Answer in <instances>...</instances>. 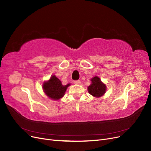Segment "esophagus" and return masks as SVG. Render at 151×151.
I'll list each match as a JSON object with an SVG mask.
<instances>
[{"label": "esophagus", "instance_id": "obj_1", "mask_svg": "<svg viewBox=\"0 0 151 151\" xmlns=\"http://www.w3.org/2000/svg\"><path fill=\"white\" fill-rule=\"evenodd\" d=\"M81 83V81L80 80H75L74 81V84H80Z\"/></svg>", "mask_w": 151, "mask_h": 151}]
</instances>
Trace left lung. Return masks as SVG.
Instances as JSON below:
<instances>
[{
    "instance_id": "obj_1",
    "label": "left lung",
    "mask_w": 151,
    "mask_h": 151,
    "mask_svg": "<svg viewBox=\"0 0 151 151\" xmlns=\"http://www.w3.org/2000/svg\"><path fill=\"white\" fill-rule=\"evenodd\" d=\"M91 82V84L88 88L89 94L96 97L103 96L106 93V86L101 82L100 78L98 76H95L92 78Z\"/></svg>"
}]
</instances>
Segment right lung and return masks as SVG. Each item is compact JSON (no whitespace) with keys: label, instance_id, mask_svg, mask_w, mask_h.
<instances>
[{"label":"right lung","instance_id":"right-lung-1","mask_svg":"<svg viewBox=\"0 0 151 151\" xmlns=\"http://www.w3.org/2000/svg\"><path fill=\"white\" fill-rule=\"evenodd\" d=\"M70 85V84H68L63 86L61 81L55 75H53L48 81L44 83L43 89L45 94L50 99L58 100L63 96Z\"/></svg>","mask_w":151,"mask_h":151}]
</instances>
